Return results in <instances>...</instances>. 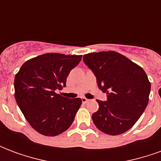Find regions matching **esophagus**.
Masks as SVG:
<instances>
[{
  "label": "esophagus",
  "mask_w": 161,
  "mask_h": 161,
  "mask_svg": "<svg viewBox=\"0 0 161 161\" xmlns=\"http://www.w3.org/2000/svg\"><path fill=\"white\" fill-rule=\"evenodd\" d=\"M81 99H82V102H83L84 103H88V102L90 101V100H89V99H87L86 97H82Z\"/></svg>",
  "instance_id": "34e87169"
}]
</instances>
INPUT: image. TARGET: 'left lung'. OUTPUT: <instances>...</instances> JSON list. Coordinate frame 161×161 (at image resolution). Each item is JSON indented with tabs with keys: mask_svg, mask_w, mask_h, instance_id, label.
<instances>
[{
	"mask_svg": "<svg viewBox=\"0 0 161 161\" xmlns=\"http://www.w3.org/2000/svg\"><path fill=\"white\" fill-rule=\"evenodd\" d=\"M84 62L108 97L104 102L97 100L99 109L92 115L96 127L110 135L128 131L148 103L151 84L144 70L113 51L85 54Z\"/></svg>",
	"mask_w": 161,
	"mask_h": 161,
	"instance_id": "obj_1",
	"label": "left lung"
}]
</instances>
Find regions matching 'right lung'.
Listing matches in <instances>:
<instances>
[{"label":"right lung","instance_id":"1","mask_svg":"<svg viewBox=\"0 0 161 161\" xmlns=\"http://www.w3.org/2000/svg\"><path fill=\"white\" fill-rule=\"evenodd\" d=\"M82 55L46 53L23 64L14 77L17 104L31 127L46 136H56L70 128L82 104L81 98L56 93L66 85L70 71Z\"/></svg>","mask_w":161,"mask_h":161}]
</instances>
